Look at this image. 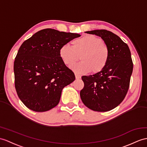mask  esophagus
Returning a JSON list of instances; mask_svg holds the SVG:
<instances>
[{"instance_id":"34e87169","label":"esophagus","mask_w":147,"mask_h":147,"mask_svg":"<svg viewBox=\"0 0 147 147\" xmlns=\"http://www.w3.org/2000/svg\"><path fill=\"white\" fill-rule=\"evenodd\" d=\"M75 76H76V79H79V78H81V76H79V75H77V74H75Z\"/></svg>"}]
</instances>
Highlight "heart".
<instances>
[{
    "mask_svg": "<svg viewBox=\"0 0 147 147\" xmlns=\"http://www.w3.org/2000/svg\"><path fill=\"white\" fill-rule=\"evenodd\" d=\"M59 55L63 63L70 67L78 59L81 62L71 67L78 74H85L92 70L98 73L105 69L109 60V50L100 38L94 35H84L75 39L72 47L63 45L59 49Z\"/></svg>",
    "mask_w": 147,
    "mask_h": 147,
    "instance_id": "1",
    "label": "heart"
}]
</instances>
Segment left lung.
<instances>
[{
    "mask_svg": "<svg viewBox=\"0 0 147 147\" xmlns=\"http://www.w3.org/2000/svg\"><path fill=\"white\" fill-rule=\"evenodd\" d=\"M85 32L100 37L108 47L110 55L103 70L82 77L84 87L80 91V97L88 109L107 112L120 105L127 95L133 71L130 51L127 44L112 32L94 30Z\"/></svg>",
    "mask_w": 147,
    "mask_h": 147,
    "instance_id": "1",
    "label": "left lung"
}]
</instances>
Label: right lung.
<instances>
[{"instance_id":"obj_1","label":"right lung","mask_w":147,"mask_h":147,"mask_svg":"<svg viewBox=\"0 0 147 147\" xmlns=\"http://www.w3.org/2000/svg\"><path fill=\"white\" fill-rule=\"evenodd\" d=\"M80 36L45 28L21 45L13 64L15 87L27 108L43 112L59 104L63 88L76 79L60 57L59 49Z\"/></svg>"}]
</instances>
